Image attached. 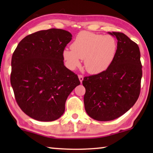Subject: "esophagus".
I'll return each instance as SVG.
<instances>
[{"instance_id": "1", "label": "esophagus", "mask_w": 153, "mask_h": 153, "mask_svg": "<svg viewBox=\"0 0 153 153\" xmlns=\"http://www.w3.org/2000/svg\"><path fill=\"white\" fill-rule=\"evenodd\" d=\"M78 77H79V81H80V82H82V81H83V79H84V77H83V76L82 75H79L78 76Z\"/></svg>"}]
</instances>
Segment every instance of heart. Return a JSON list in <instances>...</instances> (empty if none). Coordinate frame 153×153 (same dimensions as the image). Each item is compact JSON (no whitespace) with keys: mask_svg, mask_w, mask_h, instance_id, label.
Masks as SVG:
<instances>
[{"mask_svg":"<svg viewBox=\"0 0 153 153\" xmlns=\"http://www.w3.org/2000/svg\"><path fill=\"white\" fill-rule=\"evenodd\" d=\"M71 48L63 51L67 67L76 69L80 65V59H84L86 70L96 74L105 71L112 63L117 53V42L112 36L82 32L75 38Z\"/></svg>","mask_w":153,"mask_h":153,"instance_id":"obj_1","label":"heart"}]
</instances>
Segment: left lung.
<instances>
[{
  "mask_svg": "<svg viewBox=\"0 0 153 153\" xmlns=\"http://www.w3.org/2000/svg\"><path fill=\"white\" fill-rule=\"evenodd\" d=\"M109 33L117 40L113 62L105 71L82 81L86 113L101 121L115 120L133 107L140 92L142 76L138 45L121 32Z\"/></svg>",
  "mask_w": 153,
  "mask_h": 153,
  "instance_id": "8db88e82",
  "label": "left lung"
}]
</instances>
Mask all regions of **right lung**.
I'll list each match as a JSON object with an SVG mask.
<instances>
[{
	"instance_id": "1",
	"label": "right lung",
	"mask_w": 153,
	"mask_h": 153,
	"mask_svg": "<svg viewBox=\"0 0 153 153\" xmlns=\"http://www.w3.org/2000/svg\"><path fill=\"white\" fill-rule=\"evenodd\" d=\"M71 38L61 29L38 31L21 40L13 54L11 84L15 100L36 120L60 117L68 96L80 84L77 75L64 65L63 51Z\"/></svg>"
}]
</instances>
